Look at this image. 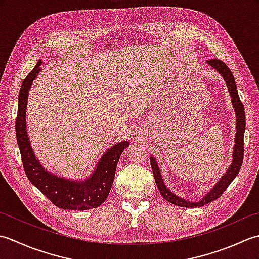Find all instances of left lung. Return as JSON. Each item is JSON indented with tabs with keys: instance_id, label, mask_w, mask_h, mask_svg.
Here are the masks:
<instances>
[{
	"instance_id": "8db88e82",
	"label": "left lung",
	"mask_w": 259,
	"mask_h": 259,
	"mask_svg": "<svg viewBox=\"0 0 259 259\" xmlns=\"http://www.w3.org/2000/svg\"><path fill=\"white\" fill-rule=\"evenodd\" d=\"M207 63L210 67H212L225 80L227 88H228L229 95L231 97V104H233V107L236 114L235 145H234V152H233V159H231V164L229 165L228 170L226 171V173H224V176L220 178V180L215 183L212 188H211L210 191L205 194L202 199H200L199 201H190V200L179 197L178 194L173 193L171 190L167 188V186L164 183V180L162 179V174L160 171L159 164H157V161L153 155L150 156L153 176H154L156 186H157V189H159L161 196L164 198L166 201L183 208L203 207L204 204L212 202L215 199H218L221 194L225 192V190L228 188L229 184L234 181V179L237 177V174L239 173L241 164H242V159H244V134H245V127H246V117H245L244 106H242V103L240 102V98L238 95V91H237L234 75L233 72L230 71L229 68L219 59H210V60H207Z\"/></svg>"
}]
</instances>
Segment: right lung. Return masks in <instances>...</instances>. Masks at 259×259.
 Wrapping results in <instances>:
<instances>
[{"instance_id":"obj_1","label":"right lung","mask_w":259,"mask_h":259,"mask_svg":"<svg viewBox=\"0 0 259 259\" xmlns=\"http://www.w3.org/2000/svg\"><path fill=\"white\" fill-rule=\"evenodd\" d=\"M39 60L22 82L18 100V116L15 132L19 150L26 177L34 187L54 203L67 210H88L97 208L107 199L113 186L115 171L123 151L130 145L128 141L116 143L100 156L93 173L86 179L71 180L49 172L36 159L26 132V104L33 80L41 71Z\"/></svg>"}]
</instances>
